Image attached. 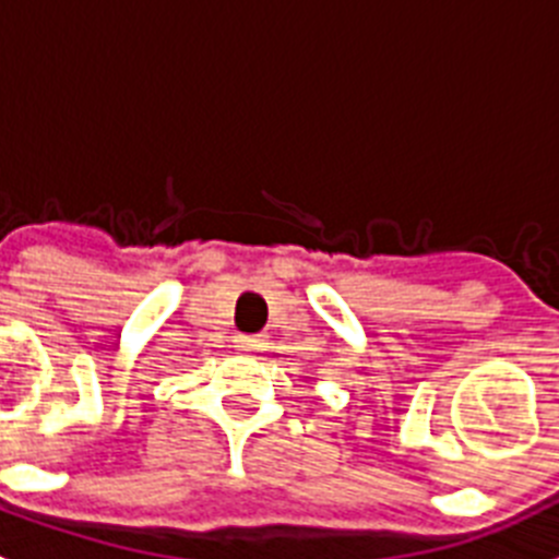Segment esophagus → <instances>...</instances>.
I'll return each mask as SVG.
<instances>
[{"instance_id":"1","label":"esophagus","mask_w":559,"mask_h":559,"mask_svg":"<svg viewBox=\"0 0 559 559\" xmlns=\"http://www.w3.org/2000/svg\"><path fill=\"white\" fill-rule=\"evenodd\" d=\"M260 341H263L260 335H243V333L235 335V344L240 349H257V347H260Z\"/></svg>"}]
</instances>
